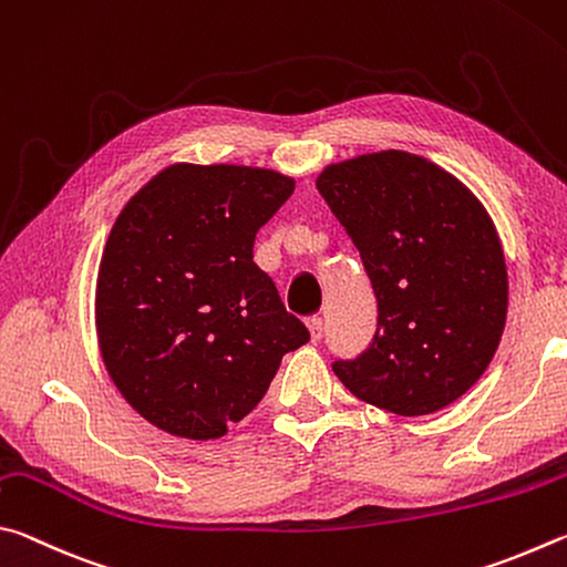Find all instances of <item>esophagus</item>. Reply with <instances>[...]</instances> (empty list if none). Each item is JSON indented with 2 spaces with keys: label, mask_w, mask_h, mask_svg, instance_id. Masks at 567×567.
<instances>
[{
  "label": "esophagus",
  "mask_w": 567,
  "mask_h": 567,
  "mask_svg": "<svg viewBox=\"0 0 567 567\" xmlns=\"http://www.w3.org/2000/svg\"><path fill=\"white\" fill-rule=\"evenodd\" d=\"M306 326H309V331H311V341H321V336H323V319H321V316H311V319L306 321Z\"/></svg>",
  "instance_id": "34e87169"
}]
</instances>
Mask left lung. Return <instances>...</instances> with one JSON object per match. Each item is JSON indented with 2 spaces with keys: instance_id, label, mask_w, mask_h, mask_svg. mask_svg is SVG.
Instances as JSON below:
<instances>
[{
  "instance_id": "obj_1",
  "label": "left lung",
  "mask_w": 567,
  "mask_h": 567,
  "mask_svg": "<svg viewBox=\"0 0 567 567\" xmlns=\"http://www.w3.org/2000/svg\"><path fill=\"white\" fill-rule=\"evenodd\" d=\"M326 204L379 301L369 349L333 361L355 399L399 415L458 401L493 361L508 313L501 238L458 178L409 152L326 166Z\"/></svg>"
}]
</instances>
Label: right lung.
Returning <instances> with one entry per match:
<instances>
[{
    "label": "right lung",
    "mask_w": 567,
    "mask_h": 567,
    "mask_svg": "<svg viewBox=\"0 0 567 567\" xmlns=\"http://www.w3.org/2000/svg\"><path fill=\"white\" fill-rule=\"evenodd\" d=\"M291 194L293 178L268 168L174 164L118 214L99 266V349L156 429L218 439L311 339L254 261L256 231Z\"/></svg>",
    "instance_id": "add662e5"
}]
</instances>
